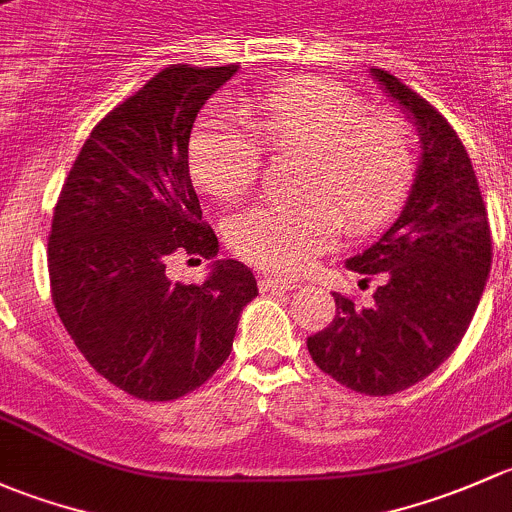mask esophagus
<instances>
[{"label":"esophagus","mask_w":512,"mask_h":512,"mask_svg":"<svg viewBox=\"0 0 512 512\" xmlns=\"http://www.w3.org/2000/svg\"><path fill=\"white\" fill-rule=\"evenodd\" d=\"M295 286L293 281H286V278H271V276H261L258 278V291L261 293H278V291H293Z\"/></svg>","instance_id":"34e87169"}]
</instances>
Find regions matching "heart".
Returning a JSON list of instances; mask_svg holds the SVG:
<instances>
[{
  "mask_svg": "<svg viewBox=\"0 0 512 512\" xmlns=\"http://www.w3.org/2000/svg\"><path fill=\"white\" fill-rule=\"evenodd\" d=\"M249 125L226 110H209L189 140V170L202 189L231 202L261 172L263 145L308 152L300 202H263L234 214L226 241L268 273L295 276L330 249L347 224L370 231L402 207L416 177L409 125L372 115L355 93L323 81H295L246 105Z\"/></svg>",
  "mask_w": 512,
  "mask_h": 512,
  "instance_id": "heart-1",
  "label": "heart"
}]
</instances>
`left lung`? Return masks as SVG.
Listing matches in <instances>:
<instances>
[{
  "label": "left lung",
  "instance_id": "8db88e82",
  "mask_svg": "<svg viewBox=\"0 0 512 512\" xmlns=\"http://www.w3.org/2000/svg\"><path fill=\"white\" fill-rule=\"evenodd\" d=\"M370 73L419 125L421 162L399 219L347 261L365 286L379 281L372 300L333 293V323L308 337V352L342 387L389 397L429 377L466 335L493 236L471 157L449 120L384 68Z\"/></svg>",
  "mask_w": 512,
  "mask_h": 512
}]
</instances>
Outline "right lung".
I'll return each mask as SVG.
<instances>
[{"label": "right lung", "mask_w": 512, "mask_h": 512, "mask_svg": "<svg viewBox=\"0 0 512 512\" xmlns=\"http://www.w3.org/2000/svg\"><path fill=\"white\" fill-rule=\"evenodd\" d=\"M236 68H162L91 130L54 207L56 313L88 365L145 402L202 387L231 355L239 313L258 295L251 268L234 258L214 261L199 286L167 276L172 258L219 251L189 179V135Z\"/></svg>", "instance_id": "1"}]
</instances>
